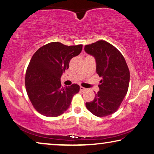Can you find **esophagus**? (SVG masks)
<instances>
[{"mask_svg":"<svg viewBox=\"0 0 154 154\" xmlns=\"http://www.w3.org/2000/svg\"><path fill=\"white\" fill-rule=\"evenodd\" d=\"M80 91H81V92H84V91H85L86 90H87V88H85L82 87H80Z\"/></svg>","mask_w":154,"mask_h":154,"instance_id":"1","label":"esophagus"}]
</instances>
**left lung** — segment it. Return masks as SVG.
<instances>
[{"label": "left lung", "instance_id": "left-lung-1", "mask_svg": "<svg viewBox=\"0 0 154 154\" xmlns=\"http://www.w3.org/2000/svg\"><path fill=\"white\" fill-rule=\"evenodd\" d=\"M85 52L96 61V72L101 78L99 91L86 107L96 116L103 117L117 111L128 88L130 72L125 59L114 46L99 40L85 47Z\"/></svg>", "mask_w": 154, "mask_h": 154}]
</instances>
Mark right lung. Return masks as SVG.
<instances>
[{
  "mask_svg": "<svg viewBox=\"0 0 154 154\" xmlns=\"http://www.w3.org/2000/svg\"><path fill=\"white\" fill-rule=\"evenodd\" d=\"M82 45L66 46L50 42L32 56L26 70L25 85L32 106L40 114L56 117L68 109L79 85L63 87L61 76L69 68L71 59L81 53Z\"/></svg>",
  "mask_w": 154,
  "mask_h": 154,
  "instance_id": "add662e5",
  "label": "right lung"
}]
</instances>
